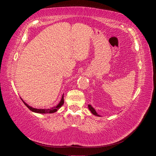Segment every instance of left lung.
Listing matches in <instances>:
<instances>
[{"label":"left lung","mask_w":156,"mask_h":156,"mask_svg":"<svg viewBox=\"0 0 156 156\" xmlns=\"http://www.w3.org/2000/svg\"><path fill=\"white\" fill-rule=\"evenodd\" d=\"M88 108H89V110L90 111V112L92 113V114H93L94 115L97 116H100L98 114V113L96 112V110L94 109V108L92 107V105H88Z\"/></svg>","instance_id":"1"}]
</instances>
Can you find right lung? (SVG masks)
Here are the masks:
<instances>
[{
	"instance_id": "1",
	"label": "right lung",
	"mask_w": 156,
	"mask_h": 156,
	"mask_svg": "<svg viewBox=\"0 0 156 156\" xmlns=\"http://www.w3.org/2000/svg\"><path fill=\"white\" fill-rule=\"evenodd\" d=\"M21 100L23 101V102L24 103V104L29 108V109L34 112H36V113H40V114H47V113H54L55 112L57 111L59 108L62 107L64 104V94L62 96V98H61V100L60 101V102L58 103V104L56 105V106H55L53 107H51L50 108H34V107H30V105H29L27 104V103H26L23 100V99L21 98Z\"/></svg>"
}]
</instances>
